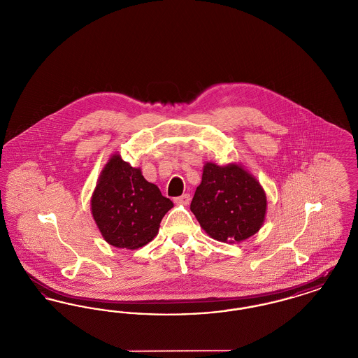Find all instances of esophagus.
<instances>
[{
	"mask_svg": "<svg viewBox=\"0 0 358 358\" xmlns=\"http://www.w3.org/2000/svg\"><path fill=\"white\" fill-rule=\"evenodd\" d=\"M189 201H190V194L189 193H185V194L174 199V203H177V204H189Z\"/></svg>",
	"mask_w": 358,
	"mask_h": 358,
	"instance_id": "34e87169",
	"label": "esophagus"
}]
</instances>
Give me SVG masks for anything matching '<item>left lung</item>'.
I'll use <instances>...</instances> for the list:
<instances>
[{"label": "left lung", "instance_id": "obj_1", "mask_svg": "<svg viewBox=\"0 0 358 358\" xmlns=\"http://www.w3.org/2000/svg\"><path fill=\"white\" fill-rule=\"evenodd\" d=\"M266 193L238 165L205 164L190 210L205 232L219 241H241L255 235L266 216Z\"/></svg>", "mask_w": 358, "mask_h": 358}]
</instances>
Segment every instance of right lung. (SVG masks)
I'll return each instance as SVG.
<instances>
[{"instance_id":"1","label":"right lung","mask_w":358,"mask_h":358,"mask_svg":"<svg viewBox=\"0 0 358 358\" xmlns=\"http://www.w3.org/2000/svg\"><path fill=\"white\" fill-rule=\"evenodd\" d=\"M173 206L157 185L118 154L103 169L91 199V210L104 240L118 248L136 250L158 234L159 222Z\"/></svg>"}]
</instances>
